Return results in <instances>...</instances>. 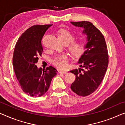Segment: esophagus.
Instances as JSON below:
<instances>
[{"instance_id": "esophagus-1", "label": "esophagus", "mask_w": 125, "mask_h": 125, "mask_svg": "<svg viewBox=\"0 0 125 125\" xmlns=\"http://www.w3.org/2000/svg\"><path fill=\"white\" fill-rule=\"evenodd\" d=\"M68 71H62V70H60L59 71V73H62V74H66L68 73Z\"/></svg>"}]
</instances>
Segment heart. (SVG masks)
Returning <instances> with one entry per match:
<instances>
[{
    "label": "heart",
    "mask_w": 125,
    "mask_h": 125,
    "mask_svg": "<svg viewBox=\"0 0 125 125\" xmlns=\"http://www.w3.org/2000/svg\"><path fill=\"white\" fill-rule=\"evenodd\" d=\"M58 38L61 42L69 44V50L74 56H79L84 52L85 44L83 41H73L75 36L72 32L66 29L59 31ZM53 64L57 68L64 69L67 68L69 64V56L67 54H61L55 57L52 60Z\"/></svg>",
    "instance_id": "heart-1"
}]
</instances>
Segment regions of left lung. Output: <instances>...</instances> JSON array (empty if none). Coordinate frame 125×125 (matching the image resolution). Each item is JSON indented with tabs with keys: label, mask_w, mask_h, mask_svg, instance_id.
Instances as JSON below:
<instances>
[{
	"label": "left lung",
	"mask_w": 125,
	"mask_h": 125,
	"mask_svg": "<svg viewBox=\"0 0 125 125\" xmlns=\"http://www.w3.org/2000/svg\"><path fill=\"white\" fill-rule=\"evenodd\" d=\"M70 23L83 28V33L87 36L85 51L78 62L82 68L70 71L76 76L71 89L78 95L85 97L93 93L102 81L108 67V51L104 36L91 22Z\"/></svg>",
	"instance_id": "obj_1"
}]
</instances>
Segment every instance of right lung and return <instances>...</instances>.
<instances>
[{
    "label": "right lung",
    "instance_id": "right-lung-1",
    "mask_svg": "<svg viewBox=\"0 0 125 125\" xmlns=\"http://www.w3.org/2000/svg\"><path fill=\"white\" fill-rule=\"evenodd\" d=\"M52 24L34 25L22 34L15 46L13 65L16 77L23 91L31 97L42 96L46 93L52 79L57 71L50 66L42 70L36 64L41 56V40Z\"/></svg>",
    "mask_w": 125,
    "mask_h": 125
}]
</instances>
